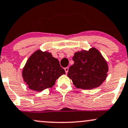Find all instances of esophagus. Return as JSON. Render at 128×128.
Listing matches in <instances>:
<instances>
[{"mask_svg": "<svg viewBox=\"0 0 128 128\" xmlns=\"http://www.w3.org/2000/svg\"><path fill=\"white\" fill-rule=\"evenodd\" d=\"M64 70H65V72H66V74H67V73H68V67H66V68H64Z\"/></svg>", "mask_w": 128, "mask_h": 128, "instance_id": "34e87169", "label": "esophagus"}]
</instances>
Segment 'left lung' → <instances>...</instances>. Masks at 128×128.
<instances>
[{"mask_svg": "<svg viewBox=\"0 0 128 128\" xmlns=\"http://www.w3.org/2000/svg\"><path fill=\"white\" fill-rule=\"evenodd\" d=\"M74 64L67 76L78 88L92 90L102 85L108 75V66L100 52L95 48L74 53Z\"/></svg>", "mask_w": 128, "mask_h": 128, "instance_id": "8db88e82", "label": "left lung"}]
</instances>
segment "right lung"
Wrapping results in <instances>:
<instances>
[{"label":"right lung","mask_w":128,"mask_h":128,"mask_svg":"<svg viewBox=\"0 0 128 128\" xmlns=\"http://www.w3.org/2000/svg\"><path fill=\"white\" fill-rule=\"evenodd\" d=\"M65 70L60 65L58 59L51 53L37 50L26 61L22 71V77L29 88L42 92L55 85L56 80Z\"/></svg>","instance_id":"obj_1"}]
</instances>
